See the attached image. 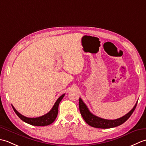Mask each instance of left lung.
Here are the masks:
<instances>
[{"mask_svg":"<svg viewBox=\"0 0 146 146\" xmlns=\"http://www.w3.org/2000/svg\"><path fill=\"white\" fill-rule=\"evenodd\" d=\"M137 104L135 105V106L133 107L132 109L129 111V113L125 114L124 116L119 118V119L115 120H107L102 119L100 117L95 116V115L92 113L90 111L87 106L85 104L81 98L79 99V108L80 111L83 119L85 122L92 127H94L95 128L100 129H109L115 127L120 125L121 124L124 123L129 118L131 117L132 113L134 112L135 108L137 106Z\"/></svg>","mask_w":146,"mask_h":146,"instance_id":"1","label":"left lung"}]
</instances>
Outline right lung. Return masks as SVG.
Here are the masks:
<instances>
[{
	"instance_id": "1",
	"label": "right lung",
	"mask_w": 146,
	"mask_h": 146,
	"mask_svg": "<svg viewBox=\"0 0 146 146\" xmlns=\"http://www.w3.org/2000/svg\"><path fill=\"white\" fill-rule=\"evenodd\" d=\"M65 94H63L60 97L58 98L56 102H55L53 107L51 108V110L49 111L48 113L44 115L36 117V118H29L19 113L18 111L15 110V108L12 105V108L15 111V113L17 114V115L20 118V119L29 124L35 126H46L51 124L55 120L56 118L58 113V106L60 104V102L62 99L64 97Z\"/></svg>"
}]
</instances>
